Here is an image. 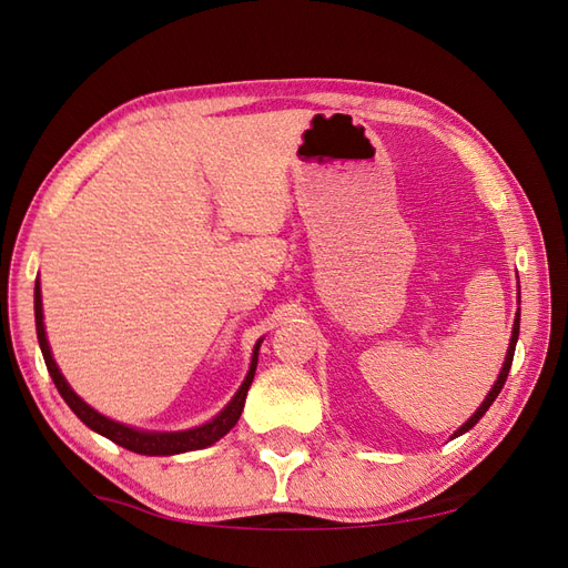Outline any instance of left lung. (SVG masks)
Wrapping results in <instances>:
<instances>
[{
  "label": "left lung",
  "instance_id": "obj_1",
  "mask_svg": "<svg viewBox=\"0 0 568 568\" xmlns=\"http://www.w3.org/2000/svg\"><path fill=\"white\" fill-rule=\"evenodd\" d=\"M517 338H519V311H517V317H514V329H511V338H509V351H507V357H505V365H503V372H500V376H497V382L493 384V388H490V393L486 395V400L480 403V407L474 412V415L469 417V422L467 424H462L457 432L453 434V438H457V436H462V434H467L469 428L486 415L488 412V407L493 405V400L497 398V395H500V390H503V386H505V382H507V374H509V367H511V359H514V348H517Z\"/></svg>",
  "mask_w": 568,
  "mask_h": 568
}]
</instances>
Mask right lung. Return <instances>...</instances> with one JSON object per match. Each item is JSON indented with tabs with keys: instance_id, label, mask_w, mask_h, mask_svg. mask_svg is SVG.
Wrapping results in <instances>:
<instances>
[{
	"instance_id": "add662e5",
	"label": "right lung",
	"mask_w": 568,
	"mask_h": 568,
	"mask_svg": "<svg viewBox=\"0 0 568 568\" xmlns=\"http://www.w3.org/2000/svg\"><path fill=\"white\" fill-rule=\"evenodd\" d=\"M36 326H38V341L40 348L44 355L47 369L51 374V382L59 388L61 398L68 403L78 419L88 424L92 432L106 436L109 440L123 445V448L140 453V455H180V453H189V450H201L209 448L215 440H220L225 434H230V428L242 417V409L246 403V393L251 388V382L255 376V367H257V351H261V341L255 343L253 348V357H251V367L246 379L242 384V388L236 390L234 398L230 400V405L220 412L217 417H213L209 424L196 426V428H186V432H170V434H159V432H140V428H132L128 424L113 422L104 415H99L94 407H90L84 403L80 395H75V390L68 386V382L63 379V374L59 372L54 357H51L49 343H47V334H44V322H42V294H40V280L36 282Z\"/></svg>"
}]
</instances>
